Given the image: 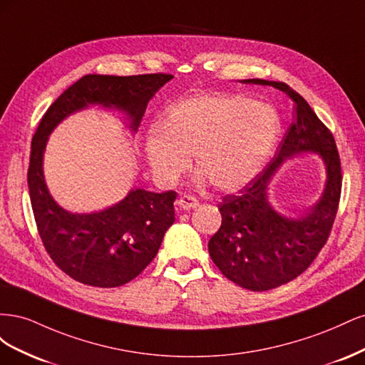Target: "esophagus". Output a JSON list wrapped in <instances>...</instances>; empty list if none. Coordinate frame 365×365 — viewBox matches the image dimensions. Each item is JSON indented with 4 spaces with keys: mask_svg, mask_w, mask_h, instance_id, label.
I'll return each mask as SVG.
<instances>
[{
    "mask_svg": "<svg viewBox=\"0 0 365 365\" xmlns=\"http://www.w3.org/2000/svg\"><path fill=\"white\" fill-rule=\"evenodd\" d=\"M197 200L195 196H190V195H184L181 196L178 201H176V207L181 208V210H190V208H195L197 207Z\"/></svg>",
    "mask_w": 365,
    "mask_h": 365,
    "instance_id": "1",
    "label": "esophagus"
}]
</instances>
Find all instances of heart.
I'll use <instances>...</instances> for the list:
<instances>
[{
  "instance_id": "heart-1",
  "label": "heart",
  "mask_w": 365,
  "mask_h": 365,
  "mask_svg": "<svg viewBox=\"0 0 365 365\" xmlns=\"http://www.w3.org/2000/svg\"><path fill=\"white\" fill-rule=\"evenodd\" d=\"M275 109L244 96H202L170 106L149 126L145 150L155 181L173 187L195 158L200 182L230 192L260 173L280 135Z\"/></svg>"
}]
</instances>
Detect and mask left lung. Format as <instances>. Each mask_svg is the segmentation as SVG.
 <instances>
[{"mask_svg":"<svg viewBox=\"0 0 365 365\" xmlns=\"http://www.w3.org/2000/svg\"><path fill=\"white\" fill-rule=\"evenodd\" d=\"M240 82L274 86L295 103V121L271 163L244 189L219 202L222 224L208 242L210 257L228 280L262 292L298 277L324 247L338 212L341 161L332 132L291 86L263 79ZM304 151H314L324 160L327 185L322 197L304 217L291 220L270 207L267 185L286 159Z\"/></svg>","mask_w":365,"mask_h":365,"instance_id":"8db88e82","label":"left lung"}]
</instances>
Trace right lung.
Instances as JSON below:
<instances>
[{"instance_id": "obj_1", "label": "right lung", "mask_w": 365, "mask_h": 365, "mask_svg": "<svg viewBox=\"0 0 365 365\" xmlns=\"http://www.w3.org/2000/svg\"><path fill=\"white\" fill-rule=\"evenodd\" d=\"M172 74H88L63 91L43 114L31 140L27 173L33 215L51 260L76 282L97 288L121 286L157 256L164 233L175 222L176 192L132 189L125 200L97 213H71L53 200L42 160L48 135L61 121L90 105L115 108L137 132L146 106Z\"/></svg>"}]
</instances>
